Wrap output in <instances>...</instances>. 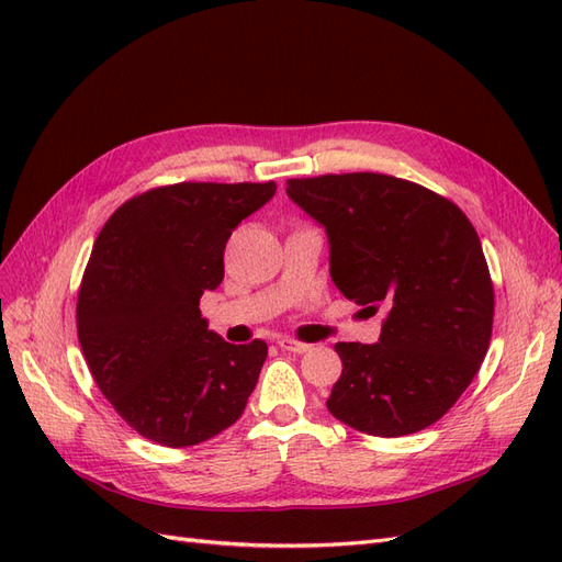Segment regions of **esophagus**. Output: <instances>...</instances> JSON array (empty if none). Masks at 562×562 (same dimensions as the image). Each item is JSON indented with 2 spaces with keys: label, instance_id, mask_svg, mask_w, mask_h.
<instances>
[{
  "label": "esophagus",
  "instance_id": "esophagus-1",
  "mask_svg": "<svg viewBox=\"0 0 562 562\" xmlns=\"http://www.w3.org/2000/svg\"><path fill=\"white\" fill-rule=\"evenodd\" d=\"M279 347L283 351H293V353H307L312 349V345L307 342H297V339H291V337H281L279 339Z\"/></svg>",
  "mask_w": 562,
  "mask_h": 562
}]
</instances>
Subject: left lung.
<instances>
[{"instance_id": "1", "label": "left lung", "mask_w": 562, "mask_h": 562, "mask_svg": "<svg viewBox=\"0 0 562 562\" xmlns=\"http://www.w3.org/2000/svg\"><path fill=\"white\" fill-rule=\"evenodd\" d=\"M285 192L326 227L339 293L386 312L375 345H335L330 415L382 438L431 427L471 384L492 335L495 291L469 217L382 173L293 178Z\"/></svg>"}]
</instances>
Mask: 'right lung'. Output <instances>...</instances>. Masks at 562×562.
<instances>
[{
  "label": "right lung",
  "mask_w": 562,
  "mask_h": 562,
  "mask_svg": "<svg viewBox=\"0 0 562 562\" xmlns=\"http://www.w3.org/2000/svg\"><path fill=\"white\" fill-rule=\"evenodd\" d=\"M277 182H178L119 206L100 229L77 300L91 375L122 419L166 448L196 446L241 417L267 345H229L199 300L225 277V246Z\"/></svg>",
  "instance_id": "1"
}]
</instances>
